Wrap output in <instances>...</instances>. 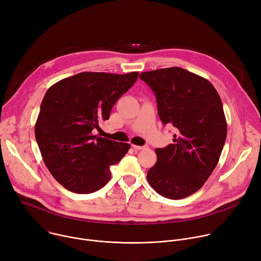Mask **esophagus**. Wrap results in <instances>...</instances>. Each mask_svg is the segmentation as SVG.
Segmentation results:
<instances>
[{
	"instance_id": "1",
	"label": "esophagus",
	"mask_w": 261,
	"mask_h": 261,
	"mask_svg": "<svg viewBox=\"0 0 261 261\" xmlns=\"http://www.w3.org/2000/svg\"><path fill=\"white\" fill-rule=\"evenodd\" d=\"M132 147L134 148V150L139 151V150H144V148H146L147 146H146V145H136V144H132Z\"/></svg>"
}]
</instances>
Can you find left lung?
Returning a JSON list of instances; mask_svg holds the SVG:
<instances>
[{
  "label": "left lung",
  "instance_id": "8db88e82",
  "mask_svg": "<svg viewBox=\"0 0 261 261\" xmlns=\"http://www.w3.org/2000/svg\"><path fill=\"white\" fill-rule=\"evenodd\" d=\"M139 77L155 93L162 123L177 132L173 143L156 150L147 181L166 198L188 197L210 177L226 140L220 96L207 80L179 67L142 72Z\"/></svg>",
  "mask_w": 261,
  "mask_h": 261
}]
</instances>
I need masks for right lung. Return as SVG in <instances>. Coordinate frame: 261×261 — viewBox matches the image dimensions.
<instances>
[{"mask_svg": "<svg viewBox=\"0 0 261 261\" xmlns=\"http://www.w3.org/2000/svg\"><path fill=\"white\" fill-rule=\"evenodd\" d=\"M138 74L82 72L47 90L35 136L47 169L67 190L88 194L101 189L110 179L109 167L129 151V143L97 136L94 130L109 119Z\"/></svg>", "mask_w": 261, "mask_h": 261, "instance_id": "obj_1", "label": "right lung"}]
</instances>
